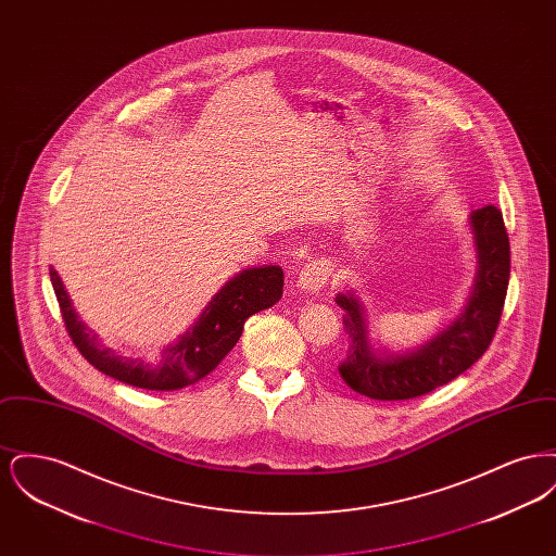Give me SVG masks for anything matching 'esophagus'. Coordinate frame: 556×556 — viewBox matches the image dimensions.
Returning a JSON list of instances; mask_svg holds the SVG:
<instances>
[{"label":"esophagus","instance_id":"obj_1","mask_svg":"<svg viewBox=\"0 0 556 556\" xmlns=\"http://www.w3.org/2000/svg\"><path fill=\"white\" fill-rule=\"evenodd\" d=\"M329 275H331V266L327 261H313L300 270L298 290L302 293H318L327 286Z\"/></svg>","mask_w":556,"mask_h":556}]
</instances>
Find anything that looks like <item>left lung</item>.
<instances>
[{"instance_id": "obj_1", "label": "left lung", "mask_w": 556, "mask_h": 556, "mask_svg": "<svg viewBox=\"0 0 556 556\" xmlns=\"http://www.w3.org/2000/svg\"><path fill=\"white\" fill-rule=\"evenodd\" d=\"M469 229L477 252L473 288L463 313L424 345L390 350L370 342L369 318L356 291L338 293L350 338L340 375L348 388L375 400L424 396L469 369L488 350L503 315L510 277V245L503 214L494 206L471 212Z\"/></svg>"}]
</instances>
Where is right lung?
Wrapping results in <instances>:
<instances>
[{"instance_id":"right-lung-1","label":"right lung","mask_w":556,"mask_h":556,"mask_svg":"<svg viewBox=\"0 0 556 556\" xmlns=\"http://www.w3.org/2000/svg\"><path fill=\"white\" fill-rule=\"evenodd\" d=\"M53 291L73 344L98 370L132 388L173 392L181 390L211 370L238 344L245 318L270 308L283 295V268L279 265L243 268L212 295L198 320L166 345L159 356H125L108 348L100 336L80 320L68 291L50 266Z\"/></svg>"}]
</instances>
